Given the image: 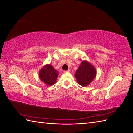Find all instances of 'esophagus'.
Listing matches in <instances>:
<instances>
[{
  "instance_id": "obj_1",
  "label": "esophagus",
  "mask_w": 133,
  "mask_h": 133,
  "mask_svg": "<svg viewBox=\"0 0 133 133\" xmlns=\"http://www.w3.org/2000/svg\"><path fill=\"white\" fill-rule=\"evenodd\" d=\"M70 70H66V71H64V73H70Z\"/></svg>"
}]
</instances>
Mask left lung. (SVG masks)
<instances>
[{
    "label": "left lung",
    "instance_id": "left-lung-1",
    "mask_svg": "<svg viewBox=\"0 0 133 133\" xmlns=\"http://www.w3.org/2000/svg\"><path fill=\"white\" fill-rule=\"evenodd\" d=\"M96 75L95 67L87 60H83L74 74L79 84L82 87L89 85Z\"/></svg>",
    "mask_w": 133,
    "mask_h": 133
}]
</instances>
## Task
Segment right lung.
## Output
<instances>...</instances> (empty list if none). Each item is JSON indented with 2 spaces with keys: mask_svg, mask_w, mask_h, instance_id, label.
I'll list each match as a JSON object with an SVG mask.
<instances>
[{
  "mask_svg": "<svg viewBox=\"0 0 133 133\" xmlns=\"http://www.w3.org/2000/svg\"><path fill=\"white\" fill-rule=\"evenodd\" d=\"M59 72L51 64H46L39 71V77L44 83L48 86L53 85L57 82Z\"/></svg>",
  "mask_w": 133,
  "mask_h": 133,
  "instance_id": "obj_1",
  "label": "right lung"
}]
</instances>
